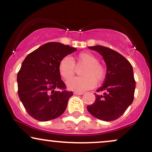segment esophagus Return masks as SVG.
Wrapping results in <instances>:
<instances>
[{
	"label": "esophagus",
	"instance_id": "1",
	"mask_svg": "<svg viewBox=\"0 0 152 152\" xmlns=\"http://www.w3.org/2000/svg\"><path fill=\"white\" fill-rule=\"evenodd\" d=\"M74 94H75V95H82V94H83V92L75 91V92H74Z\"/></svg>",
	"mask_w": 152,
	"mask_h": 152
}]
</instances>
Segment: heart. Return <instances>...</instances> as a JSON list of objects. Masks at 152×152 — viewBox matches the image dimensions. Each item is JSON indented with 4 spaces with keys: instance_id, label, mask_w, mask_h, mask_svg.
<instances>
[{
    "instance_id": "heart-1",
    "label": "heart",
    "mask_w": 152,
    "mask_h": 152,
    "mask_svg": "<svg viewBox=\"0 0 152 152\" xmlns=\"http://www.w3.org/2000/svg\"><path fill=\"white\" fill-rule=\"evenodd\" d=\"M74 62L77 65H85L82 69L81 77H74L68 80L66 86L70 90L82 92L91 89L94 87L96 81H102L105 76L104 67L99 64V60L94 54L83 52L78 54L74 58ZM69 57L63 58L58 64V71L61 76L64 79H69L74 76L75 64Z\"/></svg>"
}]
</instances>
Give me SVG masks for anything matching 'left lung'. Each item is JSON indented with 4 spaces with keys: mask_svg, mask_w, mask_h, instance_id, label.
Returning <instances> with one entry per match:
<instances>
[{
    "mask_svg": "<svg viewBox=\"0 0 152 152\" xmlns=\"http://www.w3.org/2000/svg\"><path fill=\"white\" fill-rule=\"evenodd\" d=\"M102 56L106 64L105 81L95 94L96 100L87 106L94 117L106 121L119 118L134 100L136 82L133 68L127 59L118 52L102 46H89Z\"/></svg>",
    "mask_w": 152,
    "mask_h": 152,
    "instance_id": "left-lung-1",
    "label": "left lung"
}]
</instances>
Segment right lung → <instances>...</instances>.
<instances>
[{
    "label": "right lung",
    "mask_w": 152,
    "mask_h": 152,
    "mask_svg": "<svg viewBox=\"0 0 152 152\" xmlns=\"http://www.w3.org/2000/svg\"><path fill=\"white\" fill-rule=\"evenodd\" d=\"M77 50L58 42H49L29 53L17 75L18 94L28 114L40 121L58 118L65 111L72 91L58 71L63 58ZM57 88L61 91L55 90Z\"/></svg>",
    "instance_id": "obj_1"
}]
</instances>
